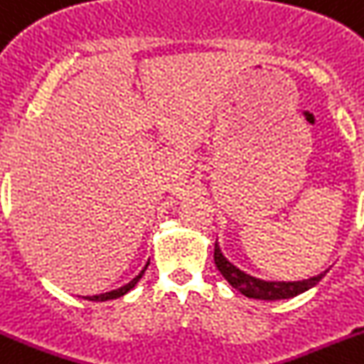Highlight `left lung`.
I'll return each mask as SVG.
<instances>
[{"mask_svg": "<svg viewBox=\"0 0 364 364\" xmlns=\"http://www.w3.org/2000/svg\"><path fill=\"white\" fill-rule=\"evenodd\" d=\"M215 264L220 270V274L228 279V283L239 292H242L248 298H255V300H287V298H294V296L301 294L307 289L314 287L323 277V274L309 277L304 281H264L257 279V277L250 276L240 268L228 261L222 255L218 248V242H215Z\"/></svg>", "mask_w": 364, "mask_h": 364, "instance_id": "left-lung-1", "label": "left lung"}]
</instances>
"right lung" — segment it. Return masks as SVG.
Masks as SVG:
<instances>
[{
    "label": "right lung",
    "mask_w": 364,
    "mask_h": 364,
    "mask_svg": "<svg viewBox=\"0 0 364 364\" xmlns=\"http://www.w3.org/2000/svg\"><path fill=\"white\" fill-rule=\"evenodd\" d=\"M149 264V262H148ZM148 264H146L144 267V270L140 272L139 276L135 277V279H131L129 283H127V285H124V287H120V289H116V291H111V292H103V294H96V296H87V298H85V300H90V301H107V300H114V298H120V296H124V294H127V292L131 291V289H133V287L136 285V283H139V279L142 276H144V272H146V268H148Z\"/></svg>",
    "instance_id": "add662e5"
}]
</instances>
